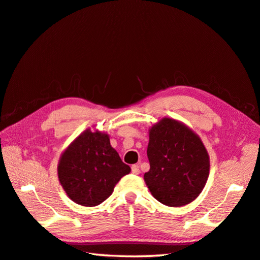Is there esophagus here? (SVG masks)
<instances>
[{
    "label": "esophagus",
    "mask_w": 260,
    "mask_h": 260,
    "mask_svg": "<svg viewBox=\"0 0 260 260\" xmlns=\"http://www.w3.org/2000/svg\"><path fill=\"white\" fill-rule=\"evenodd\" d=\"M131 171H132V173L136 174V175H139L140 174V169H139V166H138V165H132L131 166Z\"/></svg>",
    "instance_id": "1"
}]
</instances>
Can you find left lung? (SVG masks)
Masks as SVG:
<instances>
[{"label": "left lung", "mask_w": 260, "mask_h": 260, "mask_svg": "<svg viewBox=\"0 0 260 260\" xmlns=\"http://www.w3.org/2000/svg\"><path fill=\"white\" fill-rule=\"evenodd\" d=\"M150 169L145 183L153 198L183 206L202 192L210 174V157L201 138L181 121L162 118L149 129Z\"/></svg>", "instance_id": "left-lung-1"}]
</instances>
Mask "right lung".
Listing matches in <instances>:
<instances>
[{"label":"right lung","mask_w":260,"mask_h":260,"mask_svg":"<svg viewBox=\"0 0 260 260\" xmlns=\"http://www.w3.org/2000/svg\"><path fill=\"white\" fill-rule=\"evenodd\" d=\"M131 169L121 160L105 132L86 129L71 142L58 161V179L73 202L95 206L104 202Z\"/></svg>","instance_id":"1"}]
</instances>
